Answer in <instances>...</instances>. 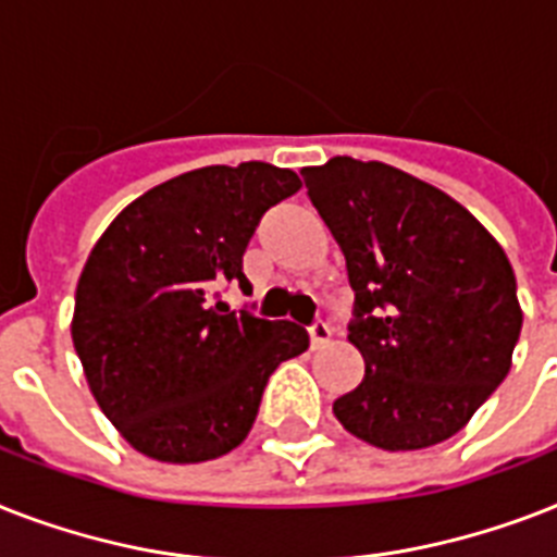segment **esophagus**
<instances>
[{"label": "esophagus", "mask_w": 557, "mask_h": 557, "mask_svg": "<svg viewBox=\"0 0 557 557\" xmlns=\"http://www.w3.org/2000/svg\"><path fill=\"white\" fill-rule=\"evenodd\" d=\"M329 337H332V329L323 323V320H314V323L309 325V341H311V349H323L325 343H329Z\"/></svg>", "instance_id": "1"}]
</instances>
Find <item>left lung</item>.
<instances>
[{"mask_svg": "<svg viewBox=\"0 0 557 557\" xmlns=\"http://www.w3.org/2000/svg\"><path fill=\"white\" fill-rule=\"evenodd\" d=\"M300 174L346 257L349 341L366 363L334 418L386 451L446 441L500 386L521 337L504 248L449 194L386 162L334 157Z\"/></svg>", "mask_w": 557, "mask_h": 557, "instance_id": "obj_1", "label": "left lung"}]
</instances>
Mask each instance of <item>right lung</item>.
<instances>
[{
    "instance_id": "1",
    "label": "right lung",
    "mask_w": 557,
    "mask_h": 557,
    "mask_svg": "<svg viewBox=\"0 0 557 557\" xmlns=\"http://www.w3.org/2000/svg\"><path fill=\"white\" fill-rule=\"evenodd\" d=\"M300 176L269 162L208 165L122 208L90 251L71 337L99 409L162 463L214 460L246 441L271 372L309 349L288 320L232 311L248 239Z\"/></svg>"
}]
</instances>
